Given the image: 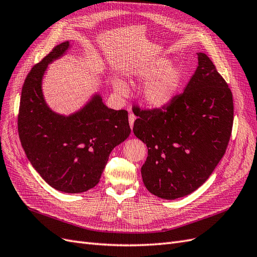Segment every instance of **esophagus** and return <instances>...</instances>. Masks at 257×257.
Instances as JSON below:
<instances>
[{
  "label": "esophagus",
  "instance_id": "1",
  "mask_svg": "<svg viewBox=\"0 0 257 257\" xmlns=\"http://www.w3.org/2000/svg\"><path fill=\"white\" fill-rule=\"evenodd\" d=\"M135 119H136V116H135V114H134V113H130V114H128V122H130V126H131V128H133Z\"/></svg>",
  "mask_w": 257,
  "mask_h": 257
}]
</instances>
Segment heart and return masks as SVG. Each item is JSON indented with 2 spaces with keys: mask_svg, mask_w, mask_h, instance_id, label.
I'll return each mask as SVG.
<instances>
[{
  "mask_svg": "<svg viewBox=\"0 0 257 257\" xmlns=\"http://www.w3.org/2000/svg\"><path fill=\"white\" fill-rule=\"evenodd\" d=\"M134 77L146 82L142 91L144 102L153 108H162L172 102L183 82L184 73L181 66L173 64L167 58H158L133 68ZM113 87L121 96H125L128 88L121 79H114Z\"/></svg>",
  "mask_w": 257,
  "mask_h": 257,
  "instance_id": "obj_1",
  "label": "heart"
}]
</instances>
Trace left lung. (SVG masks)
<instances>
[{
  "label": "left lung",
  "mask_w": 257,
  "mask_h": 257,
  "mask_svg": "<svg viewBox=\"0 0 257 257\" xmlns=\"http://www.w3.org/2000/svg\"><path fill=\"white\" fill-rule=\"evenodd\" d=\"M184 91L162 109L141 110L133 132L148 147L142 167L147 190L164 199L189 195L212 174L229 142L234 103L207 54Z\"/></svg>",
  "instance_id": "1"
}]
</instances>
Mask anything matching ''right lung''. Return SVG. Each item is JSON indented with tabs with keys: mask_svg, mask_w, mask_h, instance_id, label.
Here are the masks:
<instances>
[{
	"mask_svg": "<svg viewBox=\"0 0 257 257\" xmlns=\"http://www.w3.org/2000/svg\"><path fill=\"white\" fill-rule=\"evenodd\" d=\"M68 48V41L56 46L28 74L18 132L28 160L44 180L53 189L74 194L99 182L110 152L128 137L131 127L127 111L108 108L97 93L69 115L50 109L43 94V77L48 64Z\"/></svg>",
	"mask_w": 257,
	"mask_h": 257,
	"instance_id": "right-lung-1",
	"label": "right lung"
}]
</instances>
